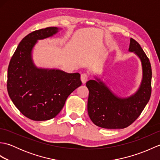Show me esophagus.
<instances>
[{
	"label": "esophagus",
	"mask_w": 160,
	"mask_h": 160,
	"mask_svg": "<svg viewBox=\"0 0 160 160\" xmlns=\"http://www.w3.org/2000/svg\"><path fill=\"white\" fill-rule=\"evenodd\" d=\"M88 78H89V76L85 73H83L81 74V76H80V79H81V81H82V82L83 84L86 83L87 81L88 80Z\"/></svg>",
	"instance_id": "esophagus-1"
}]
</instances>
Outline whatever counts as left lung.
<instances>
[{"instance_id":"left-lung-1","label":"left lung","mask_w":160,"mask_h":160,"mask_svg":"<svg viewBox=\"0 0 160 160\" xmlns=\"http://www.w3.org/2000/svg\"><path fill=\"white\" fill-rule=\"evenodd\" d=\"M128 51L138 56L142 62V80L134 94L127 98L116 96L106 84L96 77L86 83L89 89L87 111L98 127L104 128H124L140 116L151 94L152 70L150 61L136 40L130 39Z\"/></svg>"}]
</instances>
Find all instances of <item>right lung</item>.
Masks as SVG:
<instances>
[{
  "instance_id": "right-lung-1",
  "label": "right lung",
  "mask_w": 160,
  "mask_h": 160,
  "mask_svg": "<svg viewBox=\"0 0 160 160\" xmlns=\"http://www.w3.org/2000/svg\"><path fill=\"white\" fill-rule=\"evenodd\" d=\"M59 29L51 27L29 33L19 43L9 64V98L20 113L32 120L55 118L68 96L82 84L80 73L42 69L33 63L32 50L38 40L53 36Z\"/></svg>"
}]
</instances>
